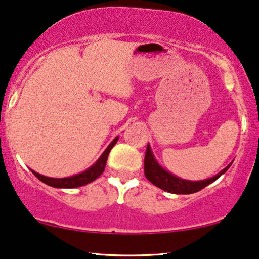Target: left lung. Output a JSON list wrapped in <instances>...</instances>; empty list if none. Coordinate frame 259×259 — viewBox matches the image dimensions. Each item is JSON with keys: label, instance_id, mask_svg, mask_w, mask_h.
I'll return each instance as SVG.
<instances>
[{"label": "left lung", "instance_id": "obj_1", "mask_svg": "<svg viewBox=\"0 0 259 259\" xmlns=\"http://www.w3.org/2000/svg\"><path fill=\"white\" fill-rule=\"evenodd\" d=\"M232 163L222 169L221 172H219L217 176L211 177L209 179H204V181H198V182H192V181H186V179H182L176 177L172 173H169L163 169L161 166L159 165L155 158H154L150 146H147L146 155H145V176L148 181L158 186L161 190L171 192V194L177 195H189L197 192L199 190H202L205 186L211 184L212 182H215L219 177H221L224 173L230 168Z\"/></svg>", "mask_w": 259, "mask_h": 259}]
</instances>
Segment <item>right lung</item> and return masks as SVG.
<instances>
[{
  "mask_svg": "<svg viewBox=\"0 0 259 259\" xmlns=\"http://www.w3.org/2000/svg\"><path fill=\"white\" fill-rule=\"evenodd\" d=\"M118 137H116L112 142L110 143L109 147L104 150V153L101 154V156L97 160V162L94 165H92L90 168H87L86 171L82 173H78V175L67 177V178H50V177H45L39 175V173L34 172L33 169H31L32 173L37 177L39 181H41L45 184L52 186V188H61V189H71V188H78V186L86 185L88 183L96 181L101 173L104 172L106 166L107 156H109L110 150L113 148V146L116 145Z\"/></svg>",
  "mask_w": 259,
  "mask_h": 259,
  "instance_id": "right-lung-1",
  "label": "right lung"
}]
</instances>
